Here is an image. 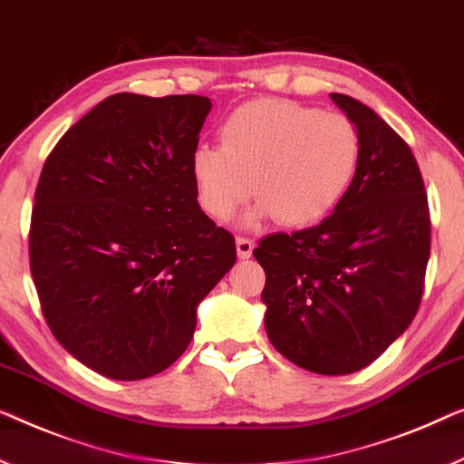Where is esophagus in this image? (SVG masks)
<instances>
[{
    "label": "esophagus",
    "mask_w": 464,
    "mask_h": 464,
    "mask_svg": "<svg viewBox=\"0 0 464 464\" xmlns=\"http://www.w3.org/2000/svg\"><path fill=\"white\" fill-rule=\"evenodd\" d=\"M235 244H237L239 258H250L254 250V241L250 237H237L235 239Z\"/></svg>",
    "instance_id": "esophagus-1"
}]
</instances>
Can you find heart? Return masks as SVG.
I'll list each match as a JSON object with an SVG mask.
<instances>
[{
  "label": "heart",
  "mask_w": 464,
  "mask_h": 464,
  "mask_svg": "<svg viewBox=\"0 0 464 464\" xmlns=\"http://www.w3.org/2000/svg\"><path fill=\"white\" fill-rule=\"evenodd\" d=\"M358 160L361 135L345 114L262 98L227 116L218 150L198 148L189 172L199 208L214 220L229 218L254 191L252 218L304 227L335 208Z\"/></svg>",
  "instance_id": "b5f03b06"
}]
</instances>
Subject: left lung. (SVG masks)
I'll use <instances>...</instances> for the list:
<instances>
[{
    "label": "left lung",
    "mask_w": 464,
    "mask_h": 464,
    "mask_svg": "<svg viewBox=\"0 0 464 464\" xmlns=\"http://www.w3.org/2000/svg\"><path fill=\"white\" fill-rule=\"evenodd\" d=\"M361 135V160L334 214L273 233L265 268V327L287 361L319 375L371 364L409 329L425 287L431 218L423 175L402 137L354 98L331 93Z\"/></svg>",
    "instance_id": "left-lung-1"
}]
</instances>
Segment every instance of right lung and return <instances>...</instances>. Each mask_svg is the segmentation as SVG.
Masks as SVG:
<instances>
[{"label": "right lung", "instance_id": "right-lung-1", "mask_svg": "<svg viewBox=\"0 0 464 464\" xmlns=\"http://www.w3.org/2000/svg\"><path fill=\"white\" fill-rule=\"evenodd\" d=\"M210 108L202 95H110L41 170L29 231L41 313L103 377L169 369L188 350L198 304L237 258L189 172Z\"/></svg>", "mask_w": 464, "mask_h": 464}]
</instances>
